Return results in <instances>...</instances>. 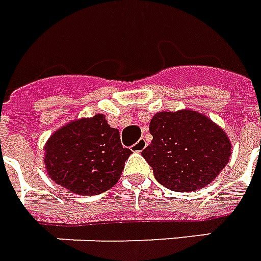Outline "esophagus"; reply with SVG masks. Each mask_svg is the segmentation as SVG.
I'll return each instance as SVG.
<instances>
[{
    "label": "esophagus",
    "instance_id": "obj_1",
    "mask_svg": "<svg viewBox=\"0 0 261 261\" xmlns=\"http://www.w3.org/2000/svg\"><path fill=\"white\" fill-rule=\"evenodd\" d=\"M147 145H149V143H147V140H146L145 138H140V139L138 140V142H136L134 146H132V150H134V151L145 150L146 146H147Z\"/></svg>",
    "mask_w": 261,
    "mask_h": 261
}]
</instances>
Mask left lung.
<instances>
[{
  "mask_svg": "<svg viewBox=\"0 0 261 261\" xmlns=\"http://www.w3.org/2000/svg\"><path fill=\"white\" fill-rule=\"evenodd\" d=\"M149 130L153 140L142 156L156 180L171 191L187 193L208 186L228 164V136L198 112H159Z\"/></svg>",
  "mask_w": 261,
  "mask_h": 261,
  "instance_id": "8db88e82",
  "label": "left lung"
}]
</instances>
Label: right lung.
Wrapping results in <instances>:
<instances>
[{"instance_id": "add662e5", "label": "right lung", "mask_w": 261, "mask_h": 261, "mask_svg": "<svg viewBox=\"0 0 261 261\" xmlns=\"http://www.w3.org/2000/svg\"><path fill=\"white\" fill-rule=\"evenodd\" d=\"M49 177L79 195H97L115 186L130 149L105 116L70 122L51 135L45 147Z\"/></svg>"}]
</instances>
